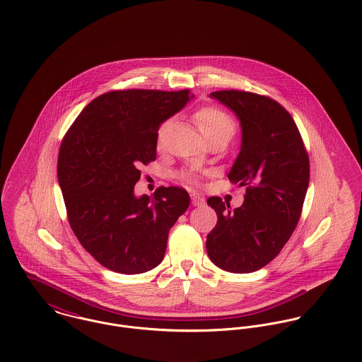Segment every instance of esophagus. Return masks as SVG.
<instances>
[{"label": "esophagus", "instance_id": "obj_1", "mask_svg": "<svg viewBox=\"0 0 362 362\" xmlns=\"http://www.w3.org/2000/svg\"><path fill=\"white\" fill-rule=\"evenodd\" d=\"M191 201H192L194 206H204L205 205V199L199 195H195V194L191 195Z\"/></svg>", "mask_w": 362, "mask_h": 362}]
</instances>
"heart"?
Instances as JSON below:
<instances>
[{
  "label": "heart",
  "mask_w": 362,
  "mask_h": 362,
  "mask_svg": "<svg viewBox=\"0 0 362 362\" xmlns=\"http://www.w3.org/2000/svg\"><path fill=\"white\" fill-rule=\"evenodd\" d=\"M194 121L209 141L216 139V138H226L230 141L237 129V124H235L234 118L226 110H223L221 107H216V105H207V107H202L201 110H198L194 114ZM164 125H161V128L158 131V136H157L158 141L161 138ZM180 180L189 185H198V181H199L197 173L191 171V170L182 171L180 174Z\"/></svg>",
  "instance_id": "1"
}]
</instances>
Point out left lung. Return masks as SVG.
I'll use <instances>...</instances> for the list:
<instances>
[{
	"mask_svg": "<svg viewBox=\"0 0 362 362\" xmlns=\"http://www.w3.org/2000/svg\"><path fill=\"white\" fill-rule=\"evenodd\" d=\"M210 98L241 122V151L228 180L245 187V201L231 210L218 197L207 199L217 214L207 255L223 270L251 273L276 258L296 230L310 184V157L293 117L276 100L233 89Z\"/></svg>",
	"mask_w": 362,
	"mask_h": 362,
	"instance_id": "8db88e82",
	"label": "left lung"
}]
</instances>
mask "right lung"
I'll return each mask as SVG.
<instances>
[{"instance_id":"obj_1","label":"right lung","mask_w":362,"mask_h":362,"mask_svg":"<svg viewBox=\"0 0 362 362\" xmlns=\"http://www.w3.org/2000/svg\"><path fill=\"white\" fill-rule=\"evenodd\" d=\"M189 90H112L88 104L66 131L57 174L69 226L104 267L138 274L161 263L168 231L189 206L180 187L136 198L141 167L156 160L157 131Z\"/></svg>"}]
</instances>
